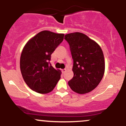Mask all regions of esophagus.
Here are the masks:
<instances>
[{
  "instance_id": "obj_1",
  "label": "esophagus",
  "mask_w": 126,
  "mask_h": 126,
  "mask_svg": "<svg viewBox=\"0 0 126 126\" xmlns=\"http://www.w3.org/2000/svg\"><path fill=\"white\" fill-rule=\"evenodd\" d=\"M66 69H62V73H64L65 72H66Z\"/></svg>"
}]
</instances>
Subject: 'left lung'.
<instances>
[{"mask_svg": "<svg viewBox=\"0 0 126 126\" xmlns=\"http://www.w3.org/2000/svg\"><path fill=\"white\" fill-rule=\"evenodd\" d=\"M64 39L70 46L73 60L74 76L68 84L76 93H88L98 86L104 74L102 49L95 41L81 32L66 34Z\"/></svg>", "mask_w": 126, "mask_h": 126, "instance_id": "8db88e82", "label": "left lung"}]
</instances>
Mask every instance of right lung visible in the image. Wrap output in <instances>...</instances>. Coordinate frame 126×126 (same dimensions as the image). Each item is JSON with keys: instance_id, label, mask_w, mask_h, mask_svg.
<instances>
[{"instance_id": "add662e5", "label": "right lung", "mask_w": 126, "mask_h": 126, "mask_svg": "<svg viewBox=\"0 0 126 126\" xmlns=\"http://www.w3.org/2000/svg\"><path fill=\"white\" fill-rule=\"evenodd\" d=\"M64 35L43 31L24 46L20 58V69L24 81L32 90L40 94L49 93L60 80L61 71L56 70L50 60Z\"/></svg>"}]
</instances>
